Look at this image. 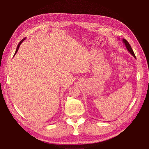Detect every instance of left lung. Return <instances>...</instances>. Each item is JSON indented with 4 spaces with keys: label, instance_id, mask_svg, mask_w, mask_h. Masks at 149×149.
Wrapping results in <instances>:
<instances>
[{
    "label": "left lung",
    "instance_id": "left-lung-1",
    "mask_svg": "<svg viewBox=\"0 0 149 149\" xmlns=\"http://www.w3.org/2000/svg\"><path fill=\"white\" fill-rule=\"evenodd\" d=\"M123 42L124 43V45H125L126 48H127V49L128 50V52H129L130 54H131V55H132L135 58H136V56H135V54H134V52H133V50H132V49L131 47H130V44L129 43V42H128L125 39H124V38L123 39Z\"/></svg>",
    "mask_w": 149,
    "mask_h": 149
}]
</instances>
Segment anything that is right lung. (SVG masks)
Instances as JSON below:
<instances>
[{
	"mask_svg": "<svg viewBox=\"0 0 149 149\" xmlns=\"http://www.w3.org/2000/svg\"><path fill=\"white\" fill-rule=\"evenodd\" d=\"M25 39V38H24L23 40H22L20 42V43H19V45H18V46H17V49H16V51H15V54H14V56L15 55V54L17 53V52H18V49H19V47H20V45H21V43L23 42L24 41V40Z\"/></svg>",
	"mask_w": 149,
	"mask_h": 149,
	"instance_id": "add662e5",
	"label": "right lung"
}]
</instances>
